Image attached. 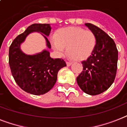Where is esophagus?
<instances>
[{
    "mask_svg": "<svg viewBox=\"0 0 127 127\" xmlns=\"http://www.w3.org/2000/svg\"><path fill=\"white\" fill-rule=\"evenodd\" d=\"M71 64H72V62H67V61L66 62V64L67 66H70L71 65Z\"/></svg>",
    "mask_w": 127,
    "mask_h": 127,
    "instance_id": "esophagus-1",
    "label": "esophagus"
}]
</instances>
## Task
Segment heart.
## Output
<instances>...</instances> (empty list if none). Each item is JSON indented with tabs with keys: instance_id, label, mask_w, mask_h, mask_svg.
Returning <instances> with one entry per match:
<instances>
[{
	"instance_id": "1",
	"label": "heart",
	"mask_w": 127,
	"mask_h": 127,
	"mask_svg": "<svg viewBox=\"0 0 127 127\" xmlns=\"http://www.w3.org/2000/svg\"><path fill=\"white\" fill-rule=\"evenodd\" d=\"M97 39L91 30H84L79 27H67L59 30L52 38L53 48L60 56L65 53V48L71 57L76 60L89 58L96 46Z\"/></svg>"
}]
</instances>
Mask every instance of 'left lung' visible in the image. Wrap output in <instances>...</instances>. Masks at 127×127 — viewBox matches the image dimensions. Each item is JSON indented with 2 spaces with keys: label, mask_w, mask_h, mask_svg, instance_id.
Returning a JSON list of instances; mask_svg holds the SVG:
<instances>
[{
  "label": "left lung",
  "mask_w": 127,
  "mask_h": 127,
  "mask_svg": "<svg viewBox=\"0 0 127 127\" xmlns=\"http://www.w3.org/2000/svg\"><path fill=\"white\" fill-rule=\"evenodd\" d=\"M85 25L95 34L97 42L91 56L81 62L83 71L77 82L83 92L96 95L109 89L115 79L118 50L114 40L103 30L92 24Z\"/></svg>",
  "instance_id": "8db88e82"
}]
</instances>
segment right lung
Here are the masks:
<instances>
[{"label":"right lung","instance_id":"1","mask_svg":"<svg viewBox=\"0 0 127 127\" xmlns=\"http://www.w3.org/2000/svg\"><path fill=\"white\" fill-rule=\"evenodd\" d=\"M40 32L49 36L51 27L49 24H34L28 26L25 32L20 34L12 42L9 48L8 63L16 83L22 90L33 95H43L52 89L57 80V75L61 68L66 66L63 59L50 58L47 50L34 56L24 54L20 45L28 34ZM47 46L51 44L46 36Z\"/></svg>","mask_w":127,"mask_h":127}]
</instances>
